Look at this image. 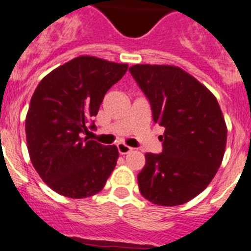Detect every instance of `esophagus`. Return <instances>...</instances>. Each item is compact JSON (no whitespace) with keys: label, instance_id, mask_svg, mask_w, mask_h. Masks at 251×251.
Returning <instances> with one entry per match:
<instances>
[{"label":"esophagus","instance_id":"esophagus-1","mask_svg":"<svg viewBox=\"0 0 251 251\" xmlns=\"http://www.w3.org/2000/svg\"><path fill=\"white\" fill-rule=\"evenodd\" d=\"M116 146H117V150H119V152H120L121 155H125V153H128L131 150H132V149H131L130 146H127V145H126V144H124V142H119V144H117Z\"/></svg>","mask_w":251,"mask_h":251}]
</instances>
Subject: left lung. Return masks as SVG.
<instances>
[{
    "instance_id": "1",
    "label": "left lung",
    "mask_w": 251,
    "mask_h": 251,
    "mask_svg": "<svg viewBox=\"0 0 251 251\" xmlns=\"http://www.w3.org/2000/svg\"><path fill=\"white\" fill-rule=\"evenodd\" d=\"M128 71L150 102L153 123L165 128L162 152L146 153L137 175L140 193L161 206L185 204L205 190L224 157L227 131L218 100L176 66L135 65Z\"/></svg>"
}]
</instances>
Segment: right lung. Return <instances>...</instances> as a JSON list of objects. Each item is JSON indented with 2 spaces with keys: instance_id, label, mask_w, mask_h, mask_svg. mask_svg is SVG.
Masks as SVG:
<instances>
[{
  "instance_id": "add662e5",
  "label": "right lung",
  "mask_w": 251,
  "mask_h": 251,
  "mask_svg": "<svg viewBox=\"0 0 251 251\" xmlns=\"http://www.w3.org/2000/svg\"><path fill=\"white\" fill-rule=\"evenodd\" d=\"M127 67L80 56L50 72L36 87L26 116L27 149L38 175L60 195L98 194L116 166V146H103L83 134L95 127L92 117L103 96Z\"/></svg>"
}]
</instances>
